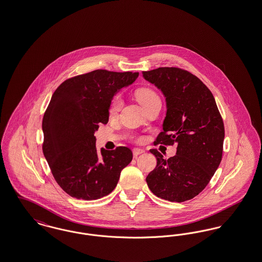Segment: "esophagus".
<instances>
[{
    "label": "esophagus",
    "instance_id": "1",
    "mask_svg": "<svg viewBox=\"0 0 262 262\" xmlns=\"http://www.w3.org/2000/svg\"><path fill=\"white\" fill-rule=\"evenodd\" d=\"M144 152H145V150L141 149V148H135V149L133 150V153H134L135 157H137L138 155H140V154H142Z\"/></svg>",
    "mask_w": 262,
    "mask_h": 262
}]
</instances>
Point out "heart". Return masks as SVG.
<instances>
[{"label": "heart", "instance_id": "1", "mask_svg": "<svg viewBox=\"0 0 262 262\" xmlns=\"http://www.w3.org/2000/svg\"><path fill=\"white\" fill-rule=\"evenodd\" d=\"M136 96L137 99L143 108H146L147 106H149L150 104H152L155 101H160V97L158 96V94L149 88H142L137 89L136 92ZM123 106V99L120 95H116L110 104V108H109V113L111 116H116L118 113L120 112L121 108Z\"/></svg>", "mask_w": 262, "mask_h": 262}]
</instances>
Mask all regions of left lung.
Returning <instances> with one entry per match:
<instances>
[{"label": "left lung", "mask_w": 262, "mask_h": 262, "mask_svg": "<svg viewBox=\"0 0 262 262\" xmlns=\"http://www.w3.org/2000/svg\"><path fill=\"white\" fill-rule=\"evenodd\" d=\"M143 77L161 89L167 113L155 144H177V153L165 159L150 149L157 165L146 183L158 198L184 202L200 193L222 160L224 123L211 91L195 76L180 68L142 72Z\"/></svg>", "instance_id": "1"}]
</instances>
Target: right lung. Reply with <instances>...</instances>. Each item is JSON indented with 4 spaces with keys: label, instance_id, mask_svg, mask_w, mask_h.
<instances>
[{
    "label": "right lung",
    "instance_id": "add662e5",
    "mask_svg": "<svg viewBox=\"0 0 262 262\" xmlns=\"http://www.w3.org/2000/svg\"><path fill=\"white\" fill-rule=\"evenodd\" d=\"M138 73L96 70L64 80L45 111L42 149L58 185L72 198L94 200L108 195L122 170L133 160L125 146L96 151L94 133L109 120L115 93L132 84Z\"/></svg>",
    "mask_w": 262,
    "mask_h": 262
}]
</instances>
